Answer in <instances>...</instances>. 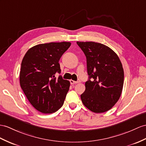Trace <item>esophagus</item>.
<instances>
[{
	"label": "esophagus",
	"instance_id": "1",
	"mask_svg": "<svg viewBox=\"0 0 146 146\" xmlns=\"http://www.w3.org/2000/svg\"><path fill=\"white\" fill-rule=\"evenodd\" d=\"M70 84H76L78 83V82L77 81H74L73 80H70Z\"/></svg>",
	"mask_w": 146,
	"mask_h": 146
}]
</instances>
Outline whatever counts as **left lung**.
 <instances>
[{"label": "left lung", "instance_id": "1", "mask_svg": "<svg viewBox=\"0 0 146 146\" xmlns=\"http://www.w3.org/2000/svg\"><path fill=\"white\" fill-rule=\"evenodd\" d=\"M77 44L86 56L89 76L85 84V90L80 95L82 102L94 113L107 111L121 94L124 83L122 64L118 55L105 44L92 41H77Z\"/></svg>", "mask_w": 146, "mask_h": 146}]
</instances>
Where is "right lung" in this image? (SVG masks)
I'll list each match as a JSON object with an SVG mask.
<instances>
[{
	"instance_id": "1",
	"label": "right lung",
	"mask_w": 146,
	"mask_h": 146,
	"mask_svg": "<svg viewBox=\"0 0 146 146\" xmlns=\"http://www.w3.org/2000/svg\"><path fill=\"white\" fill-rule=\"evenodd\" d=\"M70 42H49L33 46L24 56L20 72L21 88L38 111L52 113L61 107L70 87L61 76L59 61Z\"/></svg>"
}]
</instances>
